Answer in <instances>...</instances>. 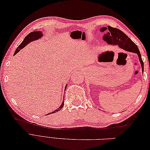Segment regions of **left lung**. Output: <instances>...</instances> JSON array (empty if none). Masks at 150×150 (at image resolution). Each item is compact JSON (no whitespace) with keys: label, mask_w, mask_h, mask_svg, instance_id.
<instances>
[{"label":"left lung","mask_w":150,"mask_h":150,"mask_svg":"<svg viewBox=\"0 0 150 150\" xmlns=\"http://www.w3.org/2000/svg\"><path fill=\"white\" fill-rule=\"evenodd\" d=\"M107 30V33L104 35L103 39L109 44L116 45L120 48L123 49L126 51L137 53L141 62L142 67V71H144L143 61L142 59V56L140 54L139 49L132 40L127 36L121 30L108 25V28H101V32H104Z\"/></svg>","instance_id":"left-lung-1"}]
</instances>
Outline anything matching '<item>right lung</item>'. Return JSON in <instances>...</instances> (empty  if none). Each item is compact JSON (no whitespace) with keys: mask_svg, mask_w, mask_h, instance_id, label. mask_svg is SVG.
<instances>
[{"mask_svg":"<svg viewBox=\"0 0 150 150\" xmlns=\"http://www.w3.org/2000/svg\"><path fill=\"white\" fill-rule=\"evenodd\" d=\"M42 32L38 31V30H35L33 31V32H31V33H29L28 35L25 36V38H24L23 41L22 42V43H21V44L19 45V46H18V47L16 49V52H14V55H15L16 54H17L18 52H19L21 49H22V48H24V47L26 46V45H28L29 42H32V41H33V40H37V39H38L42 37ZM66 89V86L65 87V89ZM63 106H64V101H62V104L60 106L59 108H57V110H56L54 111L51 112V113H50V114H52V113H54V112H56V111H59V110H61V109L63 107Z\"/></svg>","mask_w":150,"mask_h":150,"instance_id":"right-lung-1","label":"right lung"}]
</instances>
